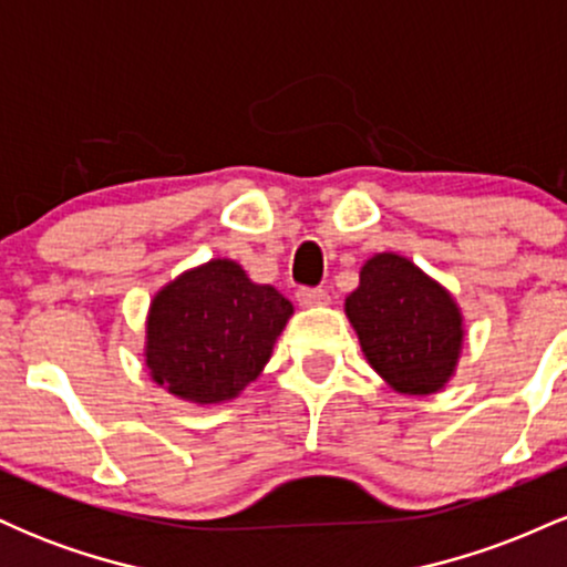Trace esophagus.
<instances>
[{
  "label": "esophagus",
  "instance_id": "1",
  "mask_svg": "<svg viewBox=\"0 0 567 567\" xmlns=\"http://www.w3.org/2000/svg\"><path fill=\"white\" fill-rule=\"evenodd\" d=\"M296 298L301 306H324L330 301L328 290H322V288H298Z\"/></svg>",
  "mask_w": 567,
  "mask_h": 567
}]
</instances>
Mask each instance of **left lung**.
<instances>
[{
	"instance_id": "obj_1",
	"label": "left lung",
	"mask_w": 567,
	"mask_h": 567,
	"mask_svg": "<svg viewBox=\"0 0 567 567\" xmlns=\"http://www.w3.org/2000/svg\"><path fill=\"white\" fill-rule=\"evenodd\" d=\"M347 315L368 362L396 392L434 394L451 379L464 341L461 315L447 290L408 258H370Z\"/></svg>"
}]
</instances>
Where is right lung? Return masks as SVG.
<instances>
[{
	"label": "right lung",
	"mask_w": 567,
	"mask_h": 567,
	"mask_svg": "<svg viewBox=\"0 0 567 567\" xmlns=\"http://www.w3.org/2000/svg\"><path fill=\"white\" fill-rule=\"evenodd\" d=\"M292 303L234 261H210L157 292L146 324V365L167 392L224 402L258 379Z\"/></svg>",
	"instance_id": "right-lung-1"
}]
</instances>
